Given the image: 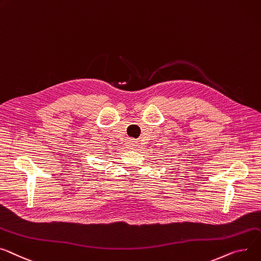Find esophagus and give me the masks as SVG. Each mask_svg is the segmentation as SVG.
Instances as JSON below:
<instances>
[{
	"label": "esophagus",
	"instance_id": "esophagus-1",
	"mask_svg": "<svg viewBox=\"0 0 261 261\" xmlns=\"http://www.w3.org/2000/svg\"><path fill=\"white\" fill-rule=\"evenodd\" d=\"M131 145H132V146H134V145H135V143H134V142H131Z\"/></svg>",
	"mask_w": 261,
	"mask_h": 261
}]
</instances>
